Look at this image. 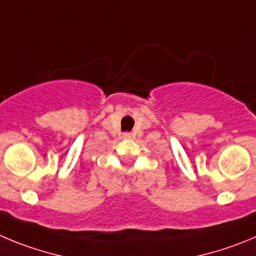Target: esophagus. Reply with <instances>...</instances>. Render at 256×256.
<instances>
[{"instance_id": "1", "label": "esophagus", "mask_w": 256, "mask_h": 256, "mask_svg": "<svg viewBox=\"0 0 256 256\" xmlns=\"http://www.w3.org/2000/svg\"><path fill=\"white\" fill-rule=\"evenodd\" d=\"M122 138H124V139H130V138H131V134L125 132V134H124V135H122Z\"/></svg>"}]
</instances>
